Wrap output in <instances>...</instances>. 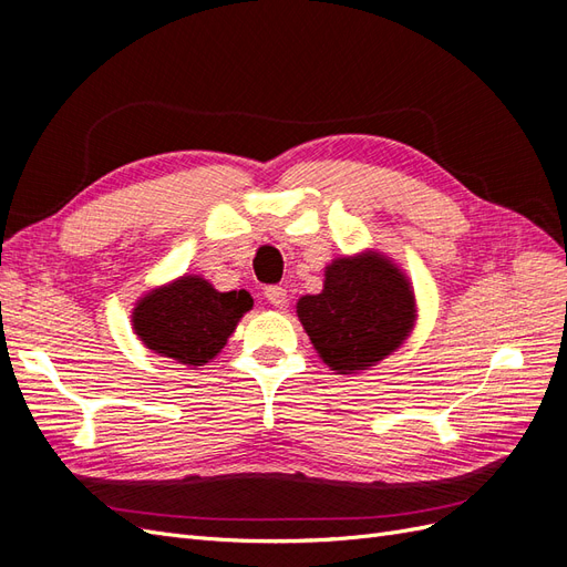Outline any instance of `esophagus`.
Wrapping results in <instances>:
<instances>
[{
    "instance_id": "obj_1",
    "label": "esophagus",
    "mask_w": 567,
    "mask_h": 567,
    "mask_svg": "<svg viewBox=\"0 0 567 567\" xmlns=\"http://www.w3.org/2000/svg\"><path fill=\"white\" fill-rule=\"evenodd\" d=\"M265 298L274 305V307H286L288 302V293L284 286H267L265 288Z\"/></svg>"
}]
</instances>
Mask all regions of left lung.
I'll list each match as a JSON object with an SVG mask.
<instances>
[{
	"mask_svg": "<svg viewBox=\"0 0 567 567\" xmlns=\"http://www.w3.org/2000/svg\"><path fill=\"white\" fill-rule=\"evenodd\" d=\"M298 317L323 362L352 373L402 346L416 307L404 274L379 252H364L326 267L323 290L300 298Z\"/></svg>",
	"mask_w": 567,
	"mask_h": 567,
	"instance_id": "1",
	"label": "left lung"
}]
</instances>
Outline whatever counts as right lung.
Segmentation results:
<instances>
[{"label": "right lung", "mask_w": 567, "mask_h": 567, "mask_svg": "<svg viewBox=\"0 0 567 567\" xmlns=\"http://www.w3.org/2000/svg\"><path fill=\"white\" fill-rule=\"evenodd\" d=\"M250 307L248 290L219 293L200 277H182L140 300L132 323L148 350L179 364L203 367L227 346Z\"/></svg>", "instance_id": "obj_1"}]
</instances>
